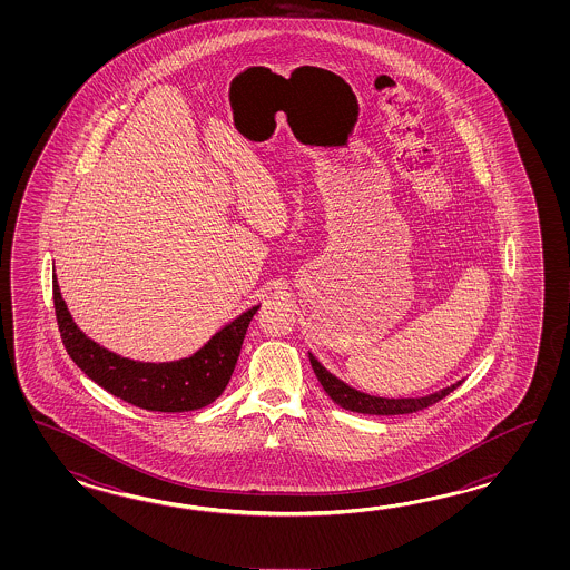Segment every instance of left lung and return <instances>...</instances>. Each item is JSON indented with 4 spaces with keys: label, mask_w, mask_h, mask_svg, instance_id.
I'll use <instances>...</instances> for the list:
<instances>
[{
    "label": "left lung",
    "mask_w": 570,
    "mask_h": 570,
    "mask_svg": "<svg viewBox=\"0 0 570 570\" xmlns=\"http://www.w3.org/2000/svg\"><path fill=\"white\" fill-rule=\"evenodd\" d=\"M309 363L314 368L317 381L322 383V387L330 395V400L338 403L340 407L351 410L356 413H368V415H400V413H413L425 410L430 405H434L440 400H444L454 389L461 385L462 381L442 389L432 395L425 397H410V400H387V397H375V395H366L356 389L348 387L344 381H340L338 376L332 375L322 364L317 363L314 354L309 352Z\"/></svg>",
    "instance_id": "1"
}]
</instances>
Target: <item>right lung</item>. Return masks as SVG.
<instances>
[{"instance_id": "1", "label": "right lung", "mask_w": 570, "mask_h": 570, "mask_svg": "<svg viewBox=\"0 0 570 570\" xmlns=\"http://www.w3.org/2000/svg\"><path fill=\"white\" fill-rule=\"evenodd\" d=\"M55 314L62 344L73 363L99 387L148 412H191L218 400L230 383L244 336L258 305L222 327L202 351L175 363H138L106 351L75 326L52 279Z\"/></svg>"}]
</instances>
